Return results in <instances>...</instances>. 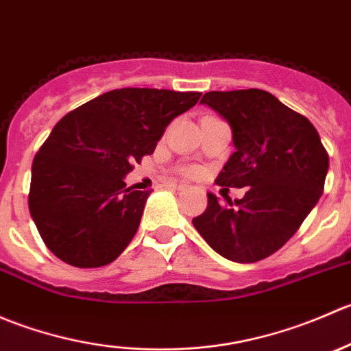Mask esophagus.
Wrapping results in <instances>:
<instances>
[{
    "instance_id": "obj_1",
    "label": "esophagus",
    "mask_w": 351,
    "mask_h": 351,
    "mask_svg": "<svg viewBox=\"0 0 351 351\" xmlns=\"http://www.w3.org/2000/svg\"><path fill=\"white\" fill-rule=\"evenodd\" d=\"M168 186H169V189H171V190H185V189H186L185 183H175V182L168 183Z\"/></svg>"
}]
</instances>
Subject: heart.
<instances>
[{"label":"heart","mask_w":351,"mask_h":351,"mask_svg":"<svg viewBox=\"0 0 351 351\" xmlns=\"http://www.w3.org/2000/svg\"><path fill=\"white\" fill-rule=\"evenodd\" d=\"M198 173V169L195 168V166H186L185 168V175L186 176H195Z\"/></svg>","instance_id":"obj_1"}]
</instances>
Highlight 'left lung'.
<instances>
[{
  "label": "left lung",
  "instance_id": "left-lung-1",
  "mask_svg": "<svg viewBox=\"0 0 351 351\" xmlns=\"http://www.w3.org/2000/svg\"><path fill=\"white\" fill-rule=\"evenodd\" d=\"M200 104L228 120L236 147L215 182L247 190L226 204L207 193L192 222L221 256L254 263L280 250L317 204L329 156L316 127L268 91H208Z\"/></svg>",
  "mask_w": 351,
  "mask_h": 351
}]
</instances>
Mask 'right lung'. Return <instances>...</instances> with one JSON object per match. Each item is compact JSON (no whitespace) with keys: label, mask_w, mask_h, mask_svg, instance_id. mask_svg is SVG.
<instances>
[{"label":"right lung","mask_w":351,"mask_h":351,"mask_svg":"<svg viewBox=\"0 0 351 351\" xmlns=\"http://www.w3.org/2000/svg\"><path fill=\"white\" fill-rule=\"evenodd\" d=\"M198 91L122 88L62 117L32 162L28 208L45 246L67 265L112 263L137 232L149 190L123 178L153 154Z\"/></svg>","instance_id":"1"}]
</instances>
